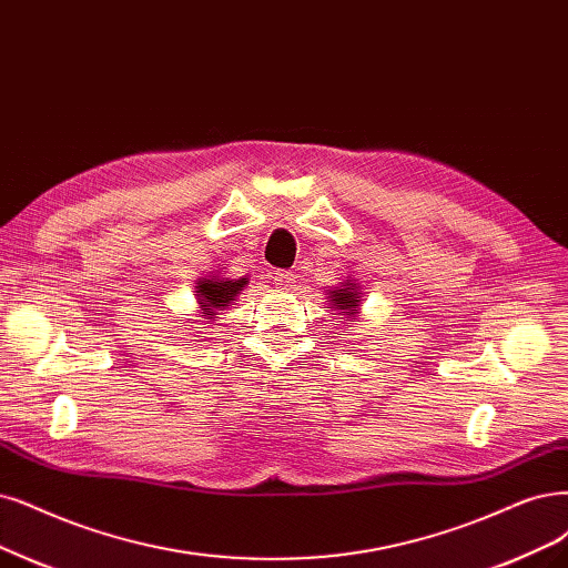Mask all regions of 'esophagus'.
Returning <instances> with one entry per match:
<instances>
[{
  "mask_svg": "<svg viewBox=\"0 0 568 568\" xmlns=\"http://www.w3.org/2000/svg\"><path fill=\"white\" fill-rule=\"evenodd\" d=\"M271 281H273V285L281 287V290H290L292 285H295V273H290V271H273V273H271Z\"/></svg>",
  "mask_w": 568,
  "mask_h": 568,
  "instance_id": "esophagus-1",
  "label": "esophagus"
}]
</instances>
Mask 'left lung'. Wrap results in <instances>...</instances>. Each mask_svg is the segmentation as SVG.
I'll return each instance as SVG.
<instances>
[{
    "instance_id": "obj_1",
    "label": "left lung",
    "mask_w": 568,
    "mask_h": 568,
    "mask_svg": "<svg viewBox=\"0 0 568 568\" xmlns=\"http://www.w3.org/2000/svg\"><path fill=\"white\" fill-rule=\"evenodd\" d=\"M329 302L337 306L344 316H355V306L361 304V300H358V295H355L353 292V287H344V290H337L334 292V295L329 297Z\"/></svg>"
}]
</instances>
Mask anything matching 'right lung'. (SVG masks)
<instances>
[{"label": "right lung", "instance_id": "add662e5", "mask_svg": "<svg viewBox=\"0 0 568 568\" xmlns=\"http://www.w3.org/2000/svg\"><path fill=\"white\" fill-rule=\"evenodd\" d=\"M247 285L245 278L241 281H220V278H213V281H201L196 287L199 292V304H201V311L205 313V318L210 316H217L215 311L229 306L231 302H234V297H239V292Z\"/></svg>", "mask_w": 568, "mask_h": 568}]
</instances>
